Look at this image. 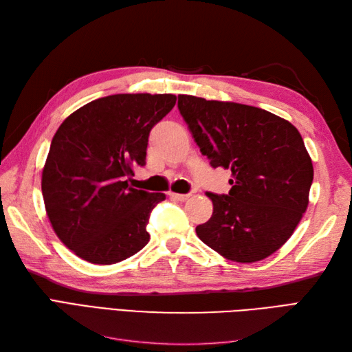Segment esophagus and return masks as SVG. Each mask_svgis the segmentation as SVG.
I'll return each mask as SVG.
<instances>
[{
    "label": "esophagus",
    "mask_w": 352,
    "mask_h": 352,
    "mask_svg": "<svg viewBox=\"0 0 352 352\" xmlns=\"http://www.w3.org/2000/svg\"><path fill=\"white\" fill-rule=\"evenodd\" d=\"M168 197L172 199H176V201H186L189 198V194H175V192H170Z\"/></svg>",
    "instance_id": "1"
}]
</instances>
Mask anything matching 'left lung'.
Here are the masks:
<instances>
[{"mask_svg":"<svg viewBox=\"0 0 352 352\" xmlns=\"http://www.w3.org/2000/svg\"><path fill=\"white\" fill-rule=\"evenodd\" d=\"M177 107L211 167L229 168L228 195L207 192L198 238L228 260L255 263L291 238L308 206L313 163L302 136L258 107L179 95Z\"/></svg>","mask_w":352,"mask_h":352,"instance_id":"obj_1","label":"left lung"}]
</instances>
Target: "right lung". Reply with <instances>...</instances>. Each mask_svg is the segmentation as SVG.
I'll return each mask as SVG.
<instances>
[{"label": "right lung", "mask_w": 352, "mask_h": 352, "mask_svg": "<svg viewBox=\"0 0 352 352\" xmlns=\"http://www.w3.org/2000/svg\"><path fill=\"white\" fill-rule=\"evenodd\" d=\"M176 104L172 94H117L88 102L61 123L42 172L52 229L78 257L114 264L150 241L153 208L166 199L127 185L144 166L153 127Z\"/></svg>", "instance_id": "1"}]
</instances>
